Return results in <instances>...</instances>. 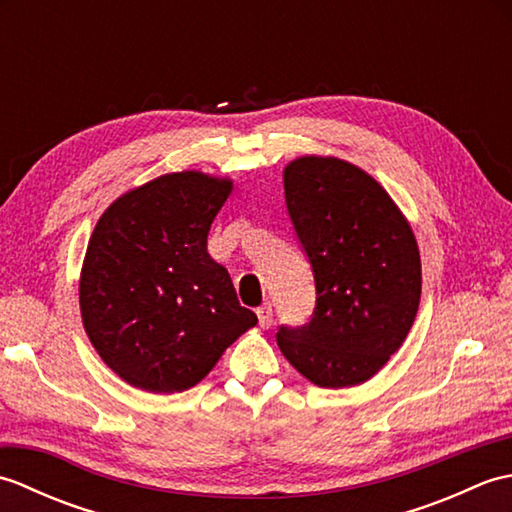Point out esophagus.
I'll return each mask as SVG.
<instances>
[{
    "label": "esophagus",
    "mask_w": 512,
    "mask_h": 512,
    "mask_svg": "<svg viewBox=\"0 0 512 512\" xmlns=\"http://www.w3.org/2000/svg\"><path fill=\"white\" fill-rule=\"evenodd\" d=\"M257 319H259V325H262L264 330H268L270 325H273V306H270V303H264L262 308H257Z\"/></svg>",
    "instance_id": "1"
}]
</instances>
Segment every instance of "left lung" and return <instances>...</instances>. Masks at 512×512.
<instances>
[{"label": "left lung", "instance_id": "1", "mask_svg": "<svg viewBox=\"0 0 512 512\" xmlns=\"http://www.w3.org/2000/svg\"><path fill=\"white\" fill-rule=\"evenodd\" d=\"M284 193L312 266L317 306L301 328L281 325L279 350L314 385H361L398 352L416 319V237L389 193L352 162L292 160Z\"/></svg>", "mask_w": 512, "mask_h": 512}]
</instances>
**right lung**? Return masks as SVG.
<instances>
[{"label": "right lung", "instance_id": "1", "mask_svg": "<svg viewBox=\"0 0 512 512\" xmlns=\"http://www.w3.org/2000/svg\"><path fill=\"white\" fill-rule=\"evenodd\" d=\"M233 182L167 173L114 200L85 250L79 303L103 363L132 387L176 394L211 372L257 317L206 250Z\"/></svg>", "mask_w": 512, "mask_h": 512}]
</instances>
